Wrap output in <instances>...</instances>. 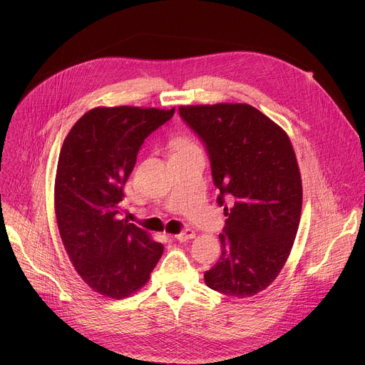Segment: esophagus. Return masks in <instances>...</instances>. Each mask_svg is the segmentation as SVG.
<instances>
[{
  "mask_svg": "<svg viewBox=\"0 0 365 365\" xmlns=\"http://www.w3.org/2000/svg\"><path fill=\"white\" fill-rule=\"evenodd\" d=\"M175 238H176L178 241H180V242H185V241H189V240L195 238V232H193L192 230L186 228V230H183L182 232L176 234V235H175Z\"/></svg>",
  "mask_w": 365,
  "mask_h": 365,
  "instance_id": "obj_1",
  "label": "esophagus"
}]
</instances>
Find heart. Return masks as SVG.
Returning a JSON list of instances; mask_svg holds the SVG:
<instances>
[{
	"mask_svg": "<svg viewBox=\"0 0 365 365\" xmlns=\"http://www.w3.org/2000/svg\"><path fill=\"white\" fill-rule=\"evenodd\" d=\"M190 147H197L196 144H193L190 140L187 138H176L173 141V150L178 151V150H183V148H190Z\"/></svg>",
	"mask_w": 365,
	"mask_h": 365,
	"instance_id": "heart-1",
	"label": "heart"
}]
</instances>
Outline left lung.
Returning a JSON list of instances; mask_svg holds the SVG:
<instances>
[{
	"mask_svg": "<svg viewBox=\"0 0 365 365\" xmlns=\"http://www.w3.org/2000/svg\"><path fill=\"white\" fill-rule=\"evenodd\" d=\"M179 115L210 155L227 217L221 257L205 283L227 296H254L279 276L299 228L302 180L292 143L247 103L180 107Z\"/></svg>",
	"mask_w": 365,
	"mask_h": 365,
	"instance_id": "1",
	"label": "left lung"
}]
</instances>
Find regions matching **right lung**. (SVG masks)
Segmentation results:
<instances>
[{
    "label": "right lung",
    "instance_id": "1",
    "mask_svg": "<svg viewBox=\"0 0 365 365\" xmlns=\"http://www.w3.org/2000/svg\"><path fill=\"white\" fill-rule=\"evenodd\" d=\"M173 114L175 108H93L63 141L55 182L58 227L78 274L99 294L123 299L137 292L163 254L160 242L121 220V200L144 140Z\"/></svg>",
    "mask_w": 365,
    "mask_h": 365
}]
</instances>
